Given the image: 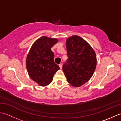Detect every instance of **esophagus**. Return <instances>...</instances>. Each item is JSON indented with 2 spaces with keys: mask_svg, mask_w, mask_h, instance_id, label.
Returning a JSON list of instances; mask_svg holds the SVG:
<instances>
[{
  "mask_svg": "<svg viewBox=\"0 0 121 121\" xmlns=\"http://www.w3.org/2000/svg\"><path fill=\"white\" fill-rule=\"evenodd\" d=\"M59 67H60V68L61 69H62V65H61V64H60V65H59Z\"/></svg>",
  "mask_w": 121,
  "mask_h": 121,
  "instance_id": "34e87169",
  "label": "esophagus"
}]
</instances>
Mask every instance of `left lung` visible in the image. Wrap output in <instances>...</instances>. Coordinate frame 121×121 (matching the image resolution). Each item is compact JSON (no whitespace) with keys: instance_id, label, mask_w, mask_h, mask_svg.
<instances>
[{"instance_id":"left-lung-1","label":"left lung","mask_w":121,"mask_h":121,"mask_svg":"<svg viewBox=\"0 0 121 121\" xmlns=\"http://www.w3.org/2000/svg\"><path fill=\"white\" fill-rule=\"evenodd\" d=\"M68 60L62 70L68 83L79 87L92 77L97 65L95 51L83 38L73 35L66 40Z\"/></svg>"}]
</instances>
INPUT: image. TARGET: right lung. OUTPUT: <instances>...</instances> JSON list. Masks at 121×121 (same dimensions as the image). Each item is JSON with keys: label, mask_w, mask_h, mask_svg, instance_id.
I'll return each mask as SVG.
<instances>
[{"label": "right lung", "mask_w": 121, "mask_h": 121, "mask_svg": "<svg viewBox=\"0 0 121 121\" xmlns=\"http://www.w3.org/2000/svg\"><path fill=\"white\" fill-rule=\"evenodd\" d=\"M58 42L56 38L43 36L33 43L27 54L26 67L28 74L40 86L48 85L60 69L54 62V53L51 50Z\"/></svg>", "instance_id": "1"}]
</instances>
